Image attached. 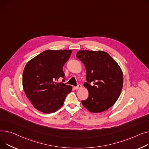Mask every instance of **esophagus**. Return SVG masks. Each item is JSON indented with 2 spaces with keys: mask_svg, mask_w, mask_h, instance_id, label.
Masks as SVG:
<instances>
[{
  "mask_svg": "<svg viewBox=\"0 0 149 149\" xmlns=\"http://www.w3.org/2000/svg\"><path fill=\"white\" fill-rule=\"evenodd\" d=\"M81 88V84H78L77 86L75 87V88L76 89V90H78V89H80Z\"/></svg>",
  "mask_w": 149,
  "mask_h": 149,
  "instance_id": "1",
  "label": "esophagus"
}]
</instances>
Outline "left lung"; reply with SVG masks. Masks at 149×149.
I'll return each instance as SVG.
<instances>
[{
	"label": "left lung",
	"mask_w": 149,
	"mask_h": 149,
	"mask_svg": "<svg viewBox=\"0 0 149 149\" xmlns=\"http://www.w3.org/2000/svg\"><path fill=\"white\" fill-rule=\"evenodd\" d=\"M76 56L86 70L87 82L84 86L88 91V97L81 101L83 106L92 113L107 110L117 101L122 90L123 77L120 66L102 51L81 50Z\"/></svg>",
	"instance_id": "obj_1"
}]
</instances>
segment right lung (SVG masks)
I'll return each mask as SVG.
<instances>
[{"instance_id":"1","label":"right lung","mask_w":149,"mask_h":149,"mask_svg":"<svg viewBox=\"0 0 149 149\" xmlns=\"http://www.w3.org/2000/svg\"><path fill=\"white\" fill-rule=\"evenodd\" d=\"M72 50H48L26 64L23 74L24 91L33 107L44 113H52L63 104L72 87L65 84L63 66ZM63 82L58 83L59 79Z\"/></svg>"}]
</instances>
